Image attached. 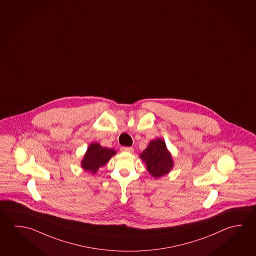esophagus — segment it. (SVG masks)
Here are the masks:
<instances>
[{
	"instance_id": "esophagus-1",
	"label": "esophagus",
	"mask_w": 256,
	"mask_h": 256,
	"mask_svg": "<svg viewBox=\"0 0 256 256\" xmlns=\"http://www.w3.org/2000/svg\"><path fill=\"white\" fill-rule=\"evenodd\" d=\"M122 152H134V148L132 147H122Z\"/></svg>"
}]
</instances>
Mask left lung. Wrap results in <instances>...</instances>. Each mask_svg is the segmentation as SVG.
Listing matches in <instances>:
<instances>
[{
	"mask_svg": "<svg viewBox=\"0 0 256 256\" xmlns=\"http://www.w3.org/2000/svg\"><path fill=\"white\" fill-rule=\"evenodd\" d=\"M140 156L146 164L148 172L154 178L166 175L173 167L172 155L166 149V144L162 140H152Z\"/></svg>",
	"mask_w": 256,
	"mask_h": 256,
	"instance_id": "obj_1",
	"label": "left lung"
}]
</instances>
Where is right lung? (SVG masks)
I'll return each mask as SVG.
<instances>
[{
    "mask_svg": "<svg viewBox=\"0 0 256 256\" xmlns=\"http://www.w3.org/2000/svg\"><path fill=\"white\" fill-rule=\"evenodd\" d=\"M116 154V152L112 149L102 147L99 144H92L84 154L82 168L86 172L96 173L99 168L106 165L112 156Z\"/></svg>",
    "mask_w": 256,
    "mask_h": 256,
    "instance_id": "1",
    "label": "right lung"
}]
</instances>
